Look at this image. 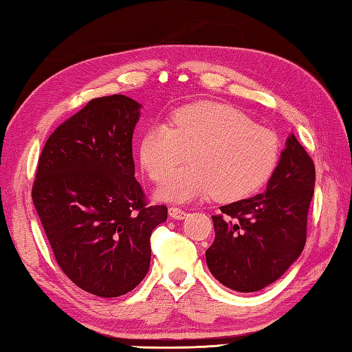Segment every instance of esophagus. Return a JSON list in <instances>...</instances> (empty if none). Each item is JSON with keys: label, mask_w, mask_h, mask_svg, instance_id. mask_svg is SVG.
Returning <instances> with one entry per match:
<instances>
[{"label": "esophagus", "mask_w": 352, "mask_h": 352, "mask_svg": "<svg viewBox=\"0 0 352 352\" xmlns=\"http://www.w3.org/2000/svg\"><path fill=\"white\" fill-rule=\"evenodd\" d=\"M169 216L172 219H178V221H182V219H184L186 216H188V213H186L184 210H182L180 207H175V206H172V207H169Z\"/></svg>", "instance_id": "1"}]
</instances>
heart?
Segmentation results:
<instances>
[{"label": "heart", "instance_id": "b5f03b06", "mask_svg": "<svg viewBox=\"0 0 352 352\" xmlns=\"http://www.w3.org/2000/svg\"><path fill=\"white\" fill-rule=\"evenodd\" d=\"M189 151L190 164L170 170ZM278 138L252 124L237 109L199 101L177 109L169 125L157 122L142 133L139 160L153 180L155 197L174 203L214 195L219 201L246 198L263 184L278 160Z\"/></svg>", "mask_w": 352, "mask_h": 352}]
</instances>
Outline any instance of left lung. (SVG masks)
<instances>
[{
	"instance_id": "8db88e82",
	"label": "left lung",
	"mask_w": 352,
	"mask_h": 352,
	"mask_svg": "<svg viewBox=\"0 0 352 352\" xmlns=\"http://www.w3.org/2000/svg\"><path fill=\"white\" fill-rule=\"evenodd\" d=\"M315 180L313 160L290 133L266 190L212 216L214 242L206 260L214 278L236 292L278 280L304 250Z\"/></svg>"
}]
</instances>
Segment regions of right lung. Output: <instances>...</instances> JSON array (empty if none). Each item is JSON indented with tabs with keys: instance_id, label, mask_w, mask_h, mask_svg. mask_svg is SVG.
I'll use <instances>...</instances> for the list:
<instances>
[{
	"instance_id": "obj_1",
	"label": "right lung",
	"mask_w": 352,
	"mask_h": 352,
	"mask_svg": "<svg viewBox=\"0 0 352 352\" xmlns=\"http://www.w3.org/2000/svg\"><path fill=\"white\" fill-rule=\"evenodd\" d=\"M142 106L125 95L89 101L48 138L32 197L56 260L101 298L133 290L151 261L153 230L166 206L145 204L134 178L133 133Z\"/></svg>"
}]
</instances>
